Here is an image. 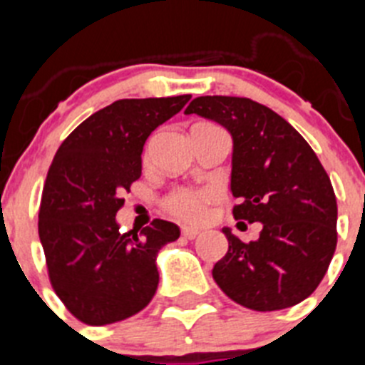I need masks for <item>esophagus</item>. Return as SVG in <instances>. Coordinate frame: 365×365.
<instances>
[{
	"label": "esophagus",
	"instance_id": "1",
	"mask_svg": "<svg viewBox=\"0 0 365 365\" xmlns=\"http://www.w3.org/2000/svg\"><path fill=\"white\" fill-rule=\"evenodd\" d=\"M201 232L197 228H190V227H182V235H185L186 240H195Z\"/></svg>",
	"mask_w": 365,
	"mask_h": 365
}]
</instances>
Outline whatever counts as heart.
<instances>
[{"label":"heart","mask_w":365,"mask_h":365,"mask_svg":"<svg viewBox=\"0 0 365 365\" xmlns=\"http://www.w3.org/2000/svg\"><path fill=\"white\" fill-rule=\"evenodd\" d=\"M212 199L210 192H197V190H177L168 197V210L177 217L190 222L201 221L206 215V205Z\"/></svg>","instance_id":"obj_1"}]
</instances>
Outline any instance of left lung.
<instances>
[{
    "label": "left lung",
    "mask_w": 365,
    "mask_h": 365,
    "mask_svg": "<svg viewBox=\"0 0 365 365\" xmlns=\"http://www.w3.org/2000/svg\"><path fill=\"white\" fill-rule=\"evenodd\" d=\"M186 115L217 122L232 137L234 217L261 222L256 241L230 228L227 256L212 276L221 291L252 311H279L320 285L336 248V197L307 140L278 113L240 96H197Z\"/></svg>",
    "instance_id": "8db88e82"
}]
</instances>
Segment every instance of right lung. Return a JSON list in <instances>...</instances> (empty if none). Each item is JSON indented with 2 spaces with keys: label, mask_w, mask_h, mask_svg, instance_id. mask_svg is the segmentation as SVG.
<instances>
[{
  "label": "right lung",
  "mask_w": 365,
  "mask_h": 365,
  "mask_svg": "<svg viewBox=\"0 0 365 365\" xmlns=\"http://www.w3.org/2000/svg\"><path fill=\"white\" fill-rule=\"evenodd\" d=\"M192 98H124L93 113L58 148L40 205V234L58 298L78 320L108 325L143 311L159 285L157 254L179 240L175 222L155 219L120 234L122 193L143 173L151 131Z\"/></svg>",
  "instance_id": "1"
}]
</instances>
